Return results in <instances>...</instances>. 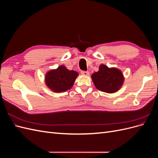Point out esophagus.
<instances>
[{
  "instance_id": "34e87169",
  "label": "esophagus",
  "mask_w": 158,
  "mask_h": 158,
  "mask_svg": "<svg viewBox=\"0 0 158 158\" xmlns=\"http://www.w3.org/2000/svg\"><path fill=\"white\" fill-rule=\"evenodd\" d=\"M81 74L84 76H88L89 74V73L88 71H84V70H82L81 71Z\"/></svg>"
}]
</instances>
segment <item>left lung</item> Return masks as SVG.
Returning <instances> with one entry per match:
<instances>
[{
    "mask_svg": "<svg viewBox=\"0 0 158 158\" xmlns=\"http://www.w3.org/2000/svg\"><path fill=\"white\" fill-rule=\"evenodd\" d=\"M97 73H94L92 78L95 86L102 92L114 93L119 89L123 84L124 78L121 72L114 68L109 69L102 64Z\"/></svg>",
    "mask_w": 158,
    "mask_h": 158,
    "instance_id": "1",
    "label": "left lung"
}]
</instances>
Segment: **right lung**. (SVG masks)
Wrapping results in <instances>:
<instances>
[{"label": "right lung", "mask_w": 158, "mask_h": 158, "mask_svg": "<svg viewBox=\"0 0 158 158\" xmlns=\"http://www.w3.org/2000/svg\"><path fill=\"white\" fill-rule=\"evenodd\" d=\"M78 75L76 72L69 70L64 66H60L57 69L47 73L45 82L47 86L54 92H65L73 86Z\"/></svg>", "instance_id": "add662e5"}]
</instances>
